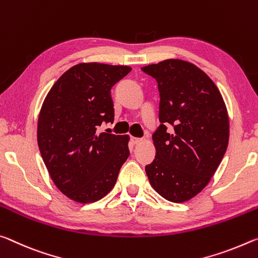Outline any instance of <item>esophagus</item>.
<instances>
[{"mask_svg": "<svg viewBox=\"0 0 258 258\" xmlns=\"http://www.w3.org/2000/svg\"><path fill=\"white\" fill-rule=\"evenodd\" d=\"M132 142H133V144H141V143L143 142V139L142 138H136V137H133L132 138Z\"/></svg>", "mask_w": 258, "mask_h": 258, "instance_id": "obj_1", "label": "esophagus"}]
</instances>
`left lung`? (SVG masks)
<instances>
[{
    "label": "left lung",
    "mask_w": 258,
    "mask_h": 258,
    "mask_svg": "<svg viewBox=\"0 0 258 258\" xmlns=\"http://www.w3.org/2000/svg\"><path fill=\"white\" fill-rule=\"evenodd\" d=\"M142 71L158 82L161 122L152 136L157 153L146 175L166 200L187 201L207 186L226 152L225 103L213 80L192 62L167 59Z\"/></svg>",
    "instance_id": "left-lung-1"
}]
</instances>
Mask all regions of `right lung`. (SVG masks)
Masks as SVG:
<instances>
[{"label": "right lung", "instance_id": "obj_1", "mask_svg": "<svg viewBox=\"0 0 258 258\" xmlns=\"http://www.w3.org/2000/svg\"><path fill=\"white\" fill-rule=\"evenodd\" d=\"M132 67L81 62L59 78L42 104L37 144L49 175L70 199L100 200L128 159L129 136L97 134L114 121L111 89Z\"/></svg>", "mask_w": 258, "mask_h": 258}]
</instances>
